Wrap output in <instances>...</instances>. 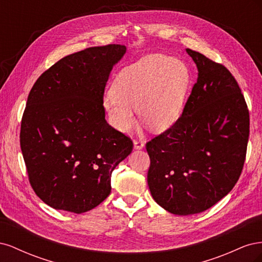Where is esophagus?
<instances>
[{
	"instance_id": "34e87169",
	"label": "esophagus",
	"mask_w": 262,
	"mask_h": 262,
	"mask_svg": "<svg viewBox=\"0 0 262 262\" xmlns=\"http://www.w3.org/2000/svg\"><path fill=\"white\" fill-rule=\"evenodd\" d=\"M133 145H134V148H136V149H141V148L144 147V142L141 141V140H134Z\"/></svg>"
}]
</instances>
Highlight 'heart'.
Segmentation results:
<instances>
[{
  "label": "heart",
  "mask_w": 262,
  "mask_h": 262,
  "mask_svg": "<svg viewBox=\"0 0 262 262\" xmlns=\"http://www.w3.org/2000/svg\"><path fill=\"white\" fill-rule=\"evenodd\" d=\"M190 73L184 62L163 54H149L123 69L115 78L104 106L113 125L128 132L141 120L154 131H164L179 118Z\"/></svg>",
  "instance_id": "b5f03b06"
}]
</instances>
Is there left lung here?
I'll list each match as a JSON object with an SVG mask.
<instances>
[{"label": "left lung", "mask_w": 262, "mask_h": 262, "mask_svg": "<svg viewBox=\"0 0 262 262\" xmlns=\"http://www.w3.org/2000/svg\"><path fill=\"white\" fill-rule=\"evenodd\" d=\"M198 80L170 128L146 143L153 199L177 215L210 209L239 179L249 138V110L232 73L186 49Z\"/></svg>", "instance_id": "8db88e82"}]
</instances>
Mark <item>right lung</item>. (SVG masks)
Masks as SVG:
<instances>
[{
  "instance_id": "1",
  "label": "right lung",
  "mask_w": 262,
  "mask_h": 262,
  "mask_svg": "<svg viewBox=\"0 0 262 262\" xmlns=\"http://www.w3.org/2000/svg\"><path fill=\"white\" fill-rule=\"evenodd\" d=\"M125 46L91 47L67 55L39 76L20 124L31 188L55 210L84 213L112 191V172L132 140L105 119L104 93Z\"/></svg>"
}]
</instances>
